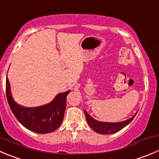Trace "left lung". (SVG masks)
Listing matches in <instances>:
<instances>
[{
    "instance_id": "8db88e82",
    "label": "left lung",
    "mask_w": 159,
    "mask_h": 159,
    "mask_svg": "<svg viewBox=\"0 0 159 159\" xmlns=\"http://www.w3.org/2000/svg\"><path fill=\"white\" fill-rule=\"evenodd\" d=\"M84 114H85L86 120H87L88 124H89V127L95 131L96 133L100 134H112L116 133V132L120 131L122 130L124 127L128 125L130 122L134 120L136 114L138 113V111H137L135 115L130 117V119L127 120L121 121V122H116V123H111V122H102V121H98L92 118L86 110H84Z\"/></svg>"
}]
</instances>
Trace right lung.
I'll use <instances>...</instances> for the list:
<instances>
[{"instance_id": "obj_1", "label": "right lung", "mask_w": 159, "mask_h": 159, "mask_svg": "<svg viewBox=\"0 0 159 159\" xmlns=\"http://www.w3.org/2000/svg\"><path fill=\"white\" fill-rule=\"evenodd\" d=\"M68 90L57 94L50 102L35 107L18 104L11 93L10 83L6 80V95L11 110L18 122L28 130L37 134H48L59 128L64 119Z\"/></svg>"}]
</instances>
